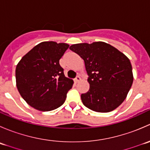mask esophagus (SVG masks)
Listing matches in <instances>:
<instances>
[{
    "instance_id": "esophagus-1",
    "label": "esophagus",
    "mask_w": 150,
    "mask_h": 150,
    "mask_svg": "<svg viewBox=\"0 0 150 150\" xmlns=\"http://www.w3.org/2000/svg\"><path fill=\"white\" fill-rule=\"evenodd\" d=\"M80 80H81V77H80L79 75H78V76H77L75 79H74V81H75V83H78V82H79Z\"/></svg>"
}]
</instances>
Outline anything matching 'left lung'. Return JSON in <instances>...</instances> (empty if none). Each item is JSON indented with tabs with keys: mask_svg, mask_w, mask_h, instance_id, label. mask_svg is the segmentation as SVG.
<instances>
[{
	"mask_svg": "<svg viewBox=\"0 0 150 150\" xmlns=\"http://www.w3.org/2000/svg\"><path fill=\"white\" fill-rule=\"evenodd\" d=\"M69 49L83 59L90 87L81 94L90 110L108 112L122 103L132 86V66L128 57L104 42L73 44Z\"/></svg>",
	"mask_w": 150,
	"mask_h": 150,
	"instance_id": "left-lung-1",
	"label": "left lung"
}]
</instances>
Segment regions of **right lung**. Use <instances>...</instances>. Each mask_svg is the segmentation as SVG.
<instances>
[{
    "label": "right lung",
    "mask_w": 150,
    "mask_h": 150,
    "mask_svg": "<svg viewBox=\"0 0 150 150\" xmlns=\"http://www.w3.org/2000/svg\"><path fill=\"white\" fill-rule=\"evenodd\" d=\"M69 46L67 43L42 42L16 65L18 91L25 102L36 110L51 111L65 102L73 81L64 76L59 59Z\"/></svg>",
    "instance_id": "1"
}]
</instances>
